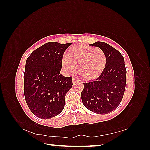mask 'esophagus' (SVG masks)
I'll return each mask as SVG.
<instances>
[{"instance_id":"34e87169","label":"esophagus","mask_w":150,"mask_h":150,"mask_svg":"<svg viewBox=\"0 0 150 150\" xmlns=\"http://www.w3.org/2000/svg\"><path fill=\"white\" fill-rule=\"evenodd\" d=\"M72 81H73V83H75V82H77V81H78V80L77 79H75V78H73L72 79Z\"/></svg>"}]
</instances>
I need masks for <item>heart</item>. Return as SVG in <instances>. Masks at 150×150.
Returning a JSON list of instances; mask_svg holds the SVG:
<instances>
[{"mask_svg":"<svg viewBox=\"0 0 150 150\" xmlns=\"http://www.w3.org/2000/svg\"><path fill=\"white\" fill-rule=\"evenodd\" d=\"M62 67L67 73H78L84 81L95 80L102 75L106 65L105 52L100 48L82 45L69 51L62 59Z\"/></svg>","mask_w":150,"mask_h":150,"instance_id":"obj_1","label":"heart"}]
</instances>
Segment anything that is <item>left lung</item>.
Returning a JSON list of instances; mask_svg holds the SVG:
<instances>
[{"mask_svg": "<svg viewBox=\"0 0 150 150\" xmlns=\"http://www.w3.org/2000/svg\"><path fill=\"white\" fill-rule=\"evenodd\" d=\"M91 45L100 48L106 56V65L99 77L83 83L81 94L83 104L93 112L106 115L118 107L126 88V69L124 57L108 44L96 42Z\"/></svg>", "mask_w": 150, "mask_h": 150, "instance_id": "left-lung-1", "label": "left lung"}]
</instances>
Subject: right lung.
<instances>
[{"mask_svg": "<svg viewBox=\"0 0 150 150\" xmlns=\"http://www.w3.org/2000/svg\"><path fill=\"white\" fill-rule=\"evenodd\" d=\"M71 43L48 42L27 58L24 75V96L30 110L40 118L62 112L65 96L72 87V77L60 74L63 55Z\"/></svg>", "mask_w": 150, "mask_h": 150, "instance_id": "1", "label": "right lung"}]
</instances>
